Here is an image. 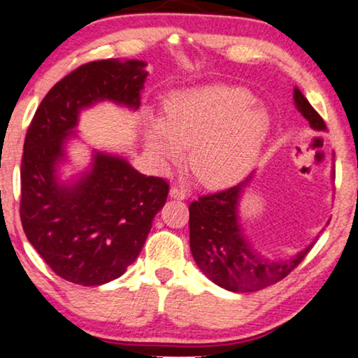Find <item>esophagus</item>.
<instances>
[{
  "label": "esophagus",
  "mask_w": 358,
  "mask_h": 358,
  "mask_svg": "<svg viewBox=\"0 0 358 358\" xmlns=\"http://www.w3.org/2000/svg\"><path fill=\"white\" fill-rule=\"evenodd\" d=\"M169 194H171V197L179 199V200H182V199L187 197V192H185L182 187H179V185H173V187H171V192Z\"/></svg>",
  "instance_id": "obj_1"
}]
</instances>
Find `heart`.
I'll return each mask as SVG.
<instances>
[{"mask_svg": "<svg viewBox=\"0 0 358 358\" xmlns=\"http://www.w3.org/2000/svg\"><path fill=\"white\" fill-rule=\"evenodd\" d=\"M271 117L251 91L210 86L173 92L164 117H146V141L156 158H179L189 146V166L207 187L236 184L256 163Z\"/></svg>", "mask_w": 358, "mask_h": 358, "instance_id": "obj_1", "label": "heart"}]
</instances>
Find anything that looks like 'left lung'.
<instances>
[{
  "label": "left lung",
  "instance_id": "obj_1",
  "mask_svg": "<svg viewBox=\"0 0 358 358\" xmlns=\"http://www.w3.org/2000/svg\"><path fill=\"white\" fill-rule=\"evenodd\" d=\"M293 97L313 129L326 130V122L298 87L293 90ZM249 179L251 176L238 185L202 195L189 205L190 251L195 262L213 283L236 293L257 292L280 282L300 266L313 248L310 244L287 262L267 261L249 248L238 224V200Z\"/></svg>",
  "mask_w": 358,
  "mask_h": 358
}]
</instances>
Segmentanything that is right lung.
<instances>
[{"mask_svg":"<svg viewBox=\"0 0 358 358\" xmlns=\"http://www.w3.org/2000/svg\"><path fill=\"white\" fill-rule=\"evenodd\" d=\"M145 63L99 60L58 81L29 125L21 161V222L29 243L58 277L78 285H102L135 261L169 184L140 174L125 159L96 153L91 173L75 185L55 178L63 141L78 114L97 101L140 106Z\"/></svg>","mask_w":358,"mask_h":358,"instance_id":"1","label":"right lung"}]
</instances>
